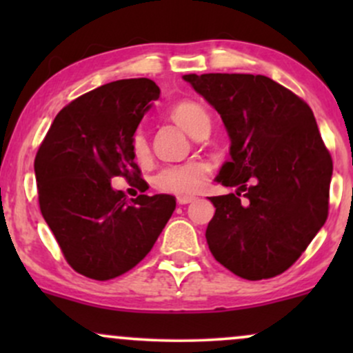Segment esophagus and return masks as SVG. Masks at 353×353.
I'll return each instance as SVG.
<instances>
[{"label": "esophagus", "instance_id": "34e87169", "mask_svg": "<svg viewBox=\"0 0 353 353\" xmlns=\"http://www.w3.org/2000/svg\"><path fill=\"white\" fill-rule=\"evenodd\" d=\"M196 197L194 196H177V204L179 205H185V204H190Z\"/></svg>", "mask_w": 353, "mask_h": 353}]
</instances>
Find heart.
Masks as SVG:
<instances>
[{"label": "heart", "mask_w": 353, "mask_h": 353, "mask_svg": "<svg viewBox=\"0 0 353 353\" xmlns=\"http://www.w3.org/2000/svg\"><path fill=\"white\" fill-rule=\"evenodd\" d=\"M169 117L190 136L196 134L202 125L209 124L208 112L204 111V108L199 106L197 103H192V101H181V103L174 104L169 109ZM131 148L136 161L141 163V161L148 159L149 144L143 132H136L132 136ZM209 171L210 165L208 161L194 157V159L184 161V163L165 165L164 169L157 172L154 182L161 190L184 196V194L197 192L208 179Z\"/></svg>", "instance_id": "1"}]
</instances>
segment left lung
Wrapping results in <instances>:
<instances>
[{
    "instance_id": "left-lung-1",
    "label": "left lung",
    "mask_w": 353,
    "mask_h": 353,
    "mask_svg": "<svg viewBox=\"0 0 353 353\" xmlns=\"http://www.w3.org/2000/svg\"><path fill=\"white\" fill-rule=\"evenodd\" d=\"M182 78L221 114L230 139V159L216 181L237 190L209 197L216 208L205 230L210 252L247 281L285 272L329 216L334 165L314 112L267 76Z\"/></svg>"
}]
</instances>
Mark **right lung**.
I'll return each mask as SVG.
<instances>
[{
  "mask_svg": "<svg viewBox=\"0 0 353 353\" xmlns=\"http://www.w3.org/2000/svg\"><path fill=\"white\" fill-rule=\"evenodd\" d=\"M159 94L148 78L92 89L61 109L36 154L44 221L68 264L94 281L139 264L176 209L169 194L128 201L111 185L116 176L144 184L131 143Z\"/></svg>",
  "mask_w": 353,
  "mask_h": 353,
  "instance_id": "add662e5",
  "label": "right lung"
}]
</instances>
